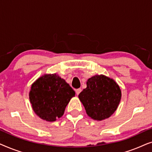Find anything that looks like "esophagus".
Returning a JSON list of instances; mask_svg holds the SVG:
<instances>
[{
	"label": "esophagus",
	"instance_id": "34e87169",
	"mask_svg": "<svg viewBox=\"0 0 152 152\" xmlns=\"http://www.w3.org/2000/svg\"><path fill=\"white\" fill-rule=\"evenodd\" d=\"M81 91H82V89H81V88H77V89H76V90H75L76 94H77V95H79V94H80V93H81Z\"/></svg>",
	"mask_w": 152,
	"mask_h": 152
}]
</instances>
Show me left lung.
Returning <instances> with one entry per match:
<instances>
[{
	"label": "left lung",
	"mask_w": 152,
	"mask_h": 152,
	"mask_svg": "<svg viewBox=\"0 0 152 152\" xmlns=\"http://www.w3.org/2000/svg\"><path fill=\"white\" fill-rule=\"evenodd\" d=\"M78 97L87 115L101 121L111 117L116 111L122 93L115 80L104 75H96L87 80L86 88Z\"/></svg>",
	"instance_id": "1"
}]
</instances>
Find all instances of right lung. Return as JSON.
<instances>
[{
    "label": "right lung",
    "instance_id": "obj_1",
    "mask_svg": "<svg viewBox=\"0 0 152 152\" xmlns=\"http://www.w3.org/2000/svg\"><path fill=\"white\" fill-rule=\"evenodd\" d=\"M75 95L73 89L56 73L41 76L32 84L29 92L33 111L48 122H55L61 118Z\"/></svg>",
    "mask_w": 152,
    "mask_h": 152
}]
</instances>
